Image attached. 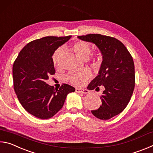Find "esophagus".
Returning <instances> with one entry per match:
<instances>
[{
    "mask_svg": "<svg viewBox=\"0 0 153 153\" xmlns=\"http://www.w3.org/2000/svg\"><path fill=\"white\" fill-rule=\"evenodd\" d=\"M76 92H79V93H82V94H88V93L90 92L88 90L81 89V88H76Z\"/></svg>",
    "mask_w": 153,
    "mask_h": 153,
    "instance_id": "34e87169",
    "label": "esophagus"
}]
</instances>
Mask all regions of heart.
<instances>
[{
    "mask_svg": "<svg viewBox=\"0 0 153 153\" xmlns=\"http://www.w3.org/2000/svg\"><path fill=\"white\" fill-rule=\"evenodd\" d=\"M72 49L77 56L84 59L88 58L92 52V47L88 43L84 41H77L72 46ZM64 54V51L62 48H59L55 51L52 56V60L54 66L56 68H59L61 65V58ZM99 59V56L96 55L92 57V60L94 63ZM91 76L90 70L87 69H82L80 71H72L67 75L65 78L71 84L76 86H82L87 81V79Z\"/></svg>",
    "mask_w": 153,
    "mask_h": 153,
    "instance_id": "1",
    "label": "heart"
}]
</instances>
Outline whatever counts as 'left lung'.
Returning <instances> with one entry per match:
<instances>
[{"label":"left lung","mask_w":153,"mask_h":153,"mask_svg":"<svg viewBox=\"0 0 153 153\" xmlns=\"http://www.w3.org/2000/svg\"><path fill=\"white\" fill-rule=\"evenodd\" d=\"M77 38L95 44L102 55L98 76L88 88L97 90L98 86H104L100 96L102 105L91 112L100 120H109L125 109L132 96L135 86L133 58L123 44L115 38L95 33Z\"/></svg>","instance_id":"obj_1"}]
</instances>
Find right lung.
<instances>
[{
    "label": "right lung",
    "instance_id": "obj_1",
    "mask_svg": "<svg viewBox=\"0 0 153 153\" xmlns=\"http://www.w3.org/2000/svg\"><path fill=\"white\" fill-rule=\"evenodd\" d=\"M71 36H46L25 45L13 63V86L18 100L28 113L46 120L61 109L67 95L75 88L63 84L59 89L46 83L55 74L52 56Z\"/></svg>",
    "mask_w": 153,
    "mask_h": 153
}]
</instances>
